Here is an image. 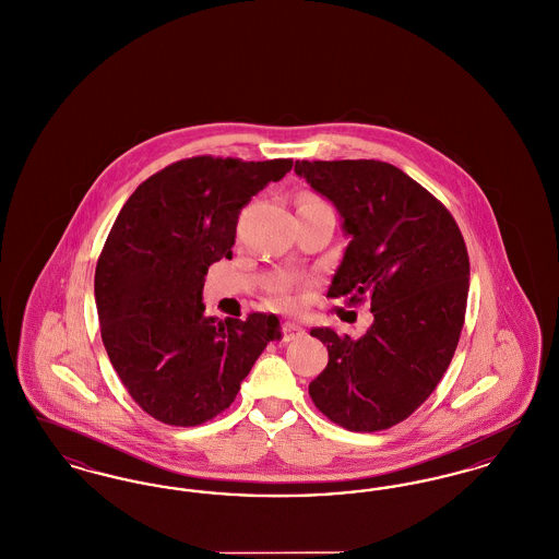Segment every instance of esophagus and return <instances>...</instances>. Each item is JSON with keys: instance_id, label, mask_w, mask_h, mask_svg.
I'll list each match as a JSON object with an SVG mask.
<instances>
[{"instance_id": "esophagus-1", "label": "esophagus", "mask_w": 559, "mask_h": 559, "mask_svg": "<svg viewBox=\"0 0 559 559\" xmlns=\"http://www.w3.org/2000/svg\"><path fill=\"white\" fill-rule=\"evenodd\" d=\"M304 333H306V331H304V326H301V324H297V322L287 320V322L283 324V342H293V340H299Z\"/></svg>"}]
</instances>
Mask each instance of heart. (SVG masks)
<instances>
[{
	"instance_id": "1",
	"label": "heart",
	"mask_w": 559,
	"mask_h": 559,
	"mask_svg": "<svg viewBox=\"0 0 559 559\" xmlns=\"http://www.w3.org/2000/svg\"><path fill=\"white\" fill-rule=\"evenodd\" d=\"M314 203H320L319 199H314V197H304V199L299 201V205H314ZM276 299H278L281 304H289V301H292L289 293L285 292V289H278V292H276Z\"/></svg>"
}]
</instances>
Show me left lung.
<instances>
[{
	"label": "left lung",
	"mask_w": 559,
	"mask_h": 559,
	"mask_svg": "<svg viewBox=\"0 0 559 559\" xmlns=\"http://www.w3.org/2000/svg\"><path fill=\"white\" fill-rule=\"evenodd\" d=\"M342 215L349 242L329 297L369 301L360 340L312 329L329 365L310 383L320 413L349 431L404 421L451 365L465 320L469 258L449 210L383 160H295Z\"/></svg>",
	"instance_id": "left-lung-1"
}]
</instances>
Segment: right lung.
<instances>
[{"instance_id":"1","label":"right lung","mask_w":559,"mask_h":559,"mask_svg":"<svg viewBox=\"0 0 559 559\" xmlns=\"http://www.w3.org/2000/svg\"><path fill=\"white\" fill-rule=\"evenodd\" d=\"M292 159L178 160L133 190L100 253L94 295L112 369L142 411L199 426L226 411L264 347L274 314L205 317V274L233 258L239 213L292 171Z\"/></svg>"}]
</instances>
